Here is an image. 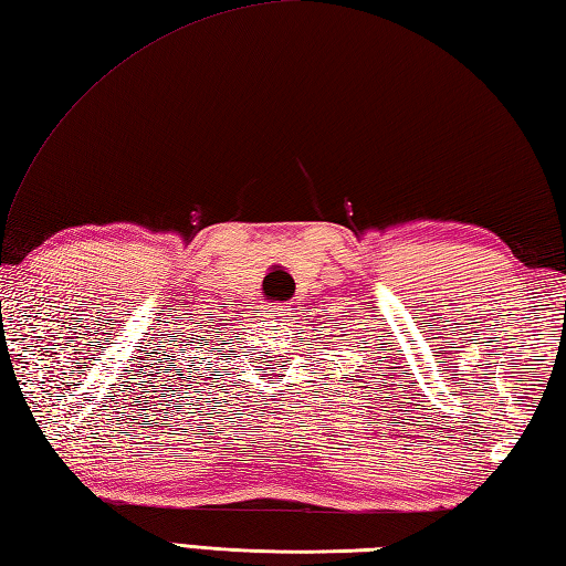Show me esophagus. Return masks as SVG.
<instances>
[{"label": "esophagus", "mask_w": 566, "mask_h": 566, "mask_svg": "<svg viewBox=\"0 0 566 566\" xmlns=\"http://www.w3.org/2000/svg\"><path fill=\"white\" fill-rule=\"evenodd\" d=\"M270 312H272V316H274V321H280V316L286 312V308H280V306H276V308H270Z\"/></svg>", "instance_id": "obj_1"}]
</instances>
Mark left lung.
Masks as SVG:
<instances>
[{
    "label": "left lung",
    "instance_id": "left-lung-1",
    "mask_svg": "<svg viewBox=\"0 0 566 566\" xmlns=\"http://www.w3.org/2000/svg\"><path fill=\"white\" fill-rule=\"evenodd\" d=\"M343 336H346V334H343Z\"/></svg>",
    "mask_w": 566,
    "mask_h": 566
}]
</instances>
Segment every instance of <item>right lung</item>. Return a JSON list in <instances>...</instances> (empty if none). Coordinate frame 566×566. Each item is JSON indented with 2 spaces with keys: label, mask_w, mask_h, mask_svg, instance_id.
Instances as JSON below:
<instances>
[{
  "label": "right lung",
  "mask_w": 566,
  "mask_h": 566,
  "mask_svg": "<svg viewBox=\"0 0 566 566\" xmlns=\"http://www.w3.org/2000/svg\"><path fill=\"white\" fill-rule=\"evenodd\" d=\"M218 334H220V331H218ZM191 336H193V334H191ZM198 338H201V336H198ZM198 338H196V340H198ZM206 346H208V338H206Z\"/></svg>",
  "instance_id": "obj_1"
}]
</instances>
